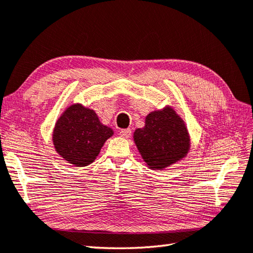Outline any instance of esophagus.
I'll list each match as a JSON object with an SVG mask.
<instances>
[{
	"label": "esophagus",
	"mask_w": 253,
	"mask_h": 253,
	"mask_svg": "<svg viewBox=\"0 0 253 253\" xmlns=\"http://www.w3.org/2000/svg\"><path fill=\"white\" fill-rule=\"evenodd\" d=\"M120 135L123 138H129L131 136V129H129V128H127V129H122L120 131Z\"/></svg>",
	"instance_id": "obj_1"
}]
</instances>
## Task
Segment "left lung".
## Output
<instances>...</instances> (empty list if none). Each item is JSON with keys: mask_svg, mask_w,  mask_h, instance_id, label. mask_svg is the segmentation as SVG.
Returning a JSON list of instances; mask_svg holds the SVG:
<instances>
[{"mask_svg": "<svg viewBox=\"0 0 253 253\" xmlns=\"http://www.w3.org/2000/svg\"><path fill=\"white\" fill-rule=\"evenodd\" d=\"M132 138L146 166L155 171L175 165L191 149L186 124L171 105L148 114L145 126L137 128Z\"/></svg>", "mask_w": 253, "mask_h": 253, "instance_id": "left-lung-1", "label": "left lung"}]
</instances>
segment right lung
Wrapping results in <instances>:
<instances>
[{
	"mask_svg": "<svg viewBox=\"0 0 253 253\" xmlns=\"http://www.w3.org/2000/svg\"><path fill=\"white\" fill-rule=\"evenodd\" d=\"M113 135L114 130L102 124L95 111L81 103H73L54 124L52 145L64 161L81 168L94 162Z\"/></svg>",
	"mask_w": 253,
	"mask_h": 253,
	"instance_id": "obj_1",
	"label": "right lung"
}]
</instances>
